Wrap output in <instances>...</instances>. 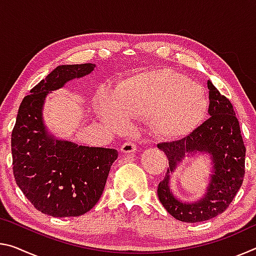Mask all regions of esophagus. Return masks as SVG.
I'll return each mask as SVG.
<instances>
[{
  "label": "esophagus",
  "instance_id": "obj_1",
  "mask_svg": "<svg viewBox=\"0 0 256 256\" xmlns=\"http://www.w3.org/2000/svg\"><path fill=\"white\" fill-rule=\"evenodd\" d=\"M136 146L134 142H131V141L125 142V144L120 146V152L123 154H131L133 152H136Z\"/></svg>",
  "mask_w": 256,
  "mask_h": 256
}]
</instances>
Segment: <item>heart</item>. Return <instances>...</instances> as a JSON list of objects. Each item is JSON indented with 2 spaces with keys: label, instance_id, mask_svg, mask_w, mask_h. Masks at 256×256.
Here are the masks:
<instances>
[{
  "label": "heart",
  "instance_id": "heart-1",
  "mask_svg": "<svg viewBox=\"0 0 256 256\" xmlns=\"http://www.w3.org/2000/svg\"><path fill=\"white\" fill-rule=\"evenodd\" d=\"M208 98L200 84L172 70L141 73L120 86L118 92L104 86L97 96L99 118L112 131H123L130 118L150 116L160 136L175 138L204 118Z\"/></svg>",
  "mask_w": 256,
  "mask_h": 256
}]
</instances>
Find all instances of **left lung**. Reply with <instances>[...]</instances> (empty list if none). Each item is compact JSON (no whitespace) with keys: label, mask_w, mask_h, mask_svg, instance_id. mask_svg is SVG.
Segmentation results:
<instances>
[{"label":"left lung","mask_w":256,"mask_h":256,"mask_svg":"<svg viewBox=\"0 0 256 256\" xmlns=\"http://www.w3.org/2000/svg\"><path fill=\"white\" fill-rule=\"evenodd\" d=\"M208 118L188 136L157 146L167 156L170 167L158 185V198L170 214L184 222H200L214 218L227 209L245 174L246 149L232 105L208 80ZM204 155L210 168L205 193L196 200L185 202L172 190L171 175L185 160Z\"/></svg>","instance_id":"1"}]
</instances>
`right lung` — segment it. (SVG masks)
Instances as JSON below:
<instances>
[{
  "label": "right lung",
  "mask_w": 256,
  "mask_h": 256,
  "mask_svg": "<svg viewBox=\"0 0 256 256\" xmlns=\"http://www.w3.org/2000/svg\"><path fill=\"white\" fill-rule=\"evenodd\" d=\"M94 68L92 63L58 66L30 90L19 107L11 138L14 180L30 203L45 214L66 218L92 210L118 159L115 149L58 138L44 120L47 96Z\"/></svg>",
  "instance_id": "right-lung-1"
}]
</instances>
